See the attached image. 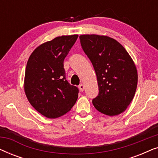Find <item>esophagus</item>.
Here are the masks:
<instances>
[{"label": "esophagus", "mask_w": 158, "mask_h": 158, "mask_svg": "<svg viewBox=\"0 0 158 158\" xmlns=\"http://www.w3.org/2000/svg\"><path fill=\"white\" fill-rule=\"evenodd\" d=\"M79 88L81 91H84V90H85V86H84L83 84H81V85H79Z\"/></svg>", "instance_id": "34e87169"}]
</instances>
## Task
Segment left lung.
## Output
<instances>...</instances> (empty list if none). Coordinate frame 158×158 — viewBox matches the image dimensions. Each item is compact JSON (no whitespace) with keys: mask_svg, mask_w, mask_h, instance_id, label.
<instances>
[{"mask_svg":"<svg viewBox=\"0 0 158 158\" xmlns=\"http://www.w3.org/2000/svg\"><path fill=\"white\" fill-rule=\"evenodd\" d=\"M79 37L96 71L99 94L93 100L94 107L107 116L122 114L132 101L137 86V70L132 58L109 36L82 34Z\"/></svg>","mask_w":158,"mask_h":158,"instance_id":"1","label":"left lung"}]
</instances>
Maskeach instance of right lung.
<instances>
[{
    "instance_id": "add662e5",
    "label": "right lung",
    "mask_w": 158,
    "mask_h": 158,
    "mask_svg": "<svg viewBox=\"0 0 158 158\" xmlns=\"http://www.w3.org/2000/svg\"><path fill=\"white\" fill-rule=\"evenodd\" d=\"M78 37L77 34L57 36L40 44L28 60L24 92L32 106L45 117L56 118L72 109L78 89L65 79L63 62Z\"/></svg>"
}]
</instances>
